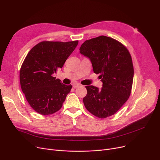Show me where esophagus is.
Here are the masks:
<instances>
[{
    "mask_svg": "<svg viewBox=\"0 0 160 160\" xmlns=\"http://www.w3.org/2000/svg\"><path fill=\"white\" fill-rule=\"evenodd\" d=\"M79 86H80V84L79 83H72V87L74 88H78Z\"/></svg>",
    "mask_w": 160,
    "mask_h": 160,
    "instance_id": "obj_1",
    "label": "esophagus"
}]
</instances>
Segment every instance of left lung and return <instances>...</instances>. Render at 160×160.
I'll return each instance as SVG.
<instances>
[{
  "label": "left lung",
  "instance_id": "obj_1",
  "mask_svg": "<svg viewBox=\"0 0 160 160\" xmlns=\"http://www.w3.org/2000/svg\"><path fill=\"white\" fill-rule=\"evenodd\" d=\"M80 52L89 59L94 72L100 74L102 82L100 89L86 86L88 93L83 98L85 107L99 118L113 115L131 93L133 67L130 52L120 42L104 36L86 40Z\"/></svg>",
  "mask_w": 160,
  "mask_h": 160
}]
</instances>
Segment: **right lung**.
Returning a JSON list of instances; mask_svg holds the SVG:
<instances>
[{
    "instance_id": "1",
    "label": "right lung",
    "mask_w": 160,
    "mask_h": 160,
    "mask_svg": "<svg viewBox=\"0 0 160 160\" xmlns=\"http://www.w3.org/2000/svg\"><path fill=\"white\" fill-rule=\"evenodd\" d=\"M78 41H42L28 53L20 70L21 89L30 106L43 115L62 107L72 86L63 84L53 74L62 69Z\"/></svg>"
}]
</instances>
